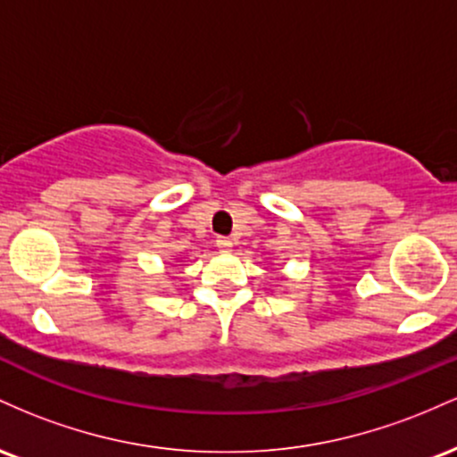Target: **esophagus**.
I'll return each instance as SVG.
<instances>
[{
    "label": "esophagus",
    "mask_w": 457,
    "mask_h": 457,
    "mask_svg": "<svg viewBox=\"0 0 457 457\" xmlns=\"http://www.w3.org/2000/svg\"><path fill=\"white\" fill-rule=\"evenodd\" d=\"M215 245H218V250H222V253H230V248H233V242H230L228 237H218V239H215Z\"/></svg>",
    "instance_id": "esophagus-1"
}]
</instances>
